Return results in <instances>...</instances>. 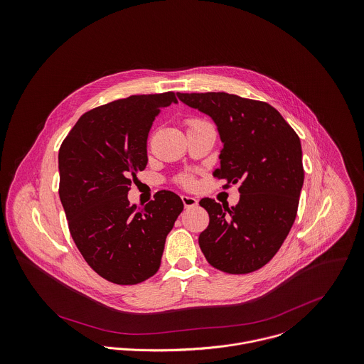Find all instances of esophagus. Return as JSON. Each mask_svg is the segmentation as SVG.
I'll use <instances>...</instances> for the list:
<instances>
[{
  "label": "esophagus",
  "instance_id": "obj_1",
  "mask_svg": "<svg viewBox=\"0 0 364 364\" xmlns=\"http://www.w3.org/2000/svg\"><path fill=\"white\" fill-rule=\"evenodd\" d=\"M181 201H183L186 208H191V206H197V205H198L197 198H194V197H191V196H187V194H183V196H181Z\"/></svg>",
  "mask_w": 364,
  "mask_h": 364
}]
</instances>
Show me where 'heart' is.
I'll return each instance as SVG.
<instances>
[{"instance_id": "obj_1", "label": "heart", "mask_w": 364, "mask_h": 364, "mask_svg": "<svg viewBox=\"0 0 364 364\" xmlns=\"http://www.w3.org/2000/svg\"><path fill=\"white\" fill-rule=\"evenodd\" d=\"M184 181H186V183H188V180H184Z\"/></svg>"}]
</instances>
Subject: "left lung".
Here are the masks:
<instances>
[{"label": "left lung", "instance_id": "8db88e82", "mask_svg": "<svg viewBox=\"0 0 364 364\" xmlns=\"http://www.w3.org/2000/svg\"><path fill=\"white\" fill-rule=\"evenodd\" d=\"M215 122L223 148L213 176L240 183L236 206L202 198L209 225L200 235L206 261L228 274L262 268L278 252L296 219L304 181L301 144L281 113L265 102L225 92L177 93Z\"/></svg>", "mask_w": 364, "mask_h": 364}]
</instances>
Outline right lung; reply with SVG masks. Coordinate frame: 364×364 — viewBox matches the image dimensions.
I'll list each match as a JSON object with an SVG mask.
<instances>
[{
	"label": "right lung",
	"instance_id": "obj_1",
	"mask_svg": "<svg viewBox=\"0 0 364 364\" xmlns=\"http://www.w3.org/2000/svg\"><path fill=\"white\" fill-rule=\"evenodd\" d=\"M173 92L134 95L85 113L58 152L60 200L71 236L89 267L117 284L154 277L166 237L184 205L171 191L138 208L129 205L131 178L148 163L146 142Z\"/></svg>",
	"mask_w": 364,
	"mask_h": 364
}]
</instances>
